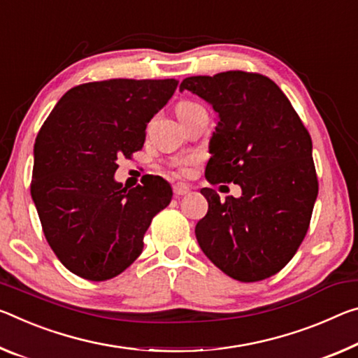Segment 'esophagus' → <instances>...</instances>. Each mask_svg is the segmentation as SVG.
<instances>
[{"instance_id": "esophagus-1", "label": "esophagus", "mask_w": 358, "mask_h": 358, "mask_svg": "<svg viewBox=\"0 0 358 358\" xmlns=\"http://www.w3.org/2000/svg\"><path fill=\"white\" fill-rule=\"evenodd\" d=\"M189 192V188L186 185H181V183H178V185H175L173 186V194H175V197H183V196H186Z\"/></svg>"}]
</instances>
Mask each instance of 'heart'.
<instances>
[{"label": "heart", "instance_id": "b5f03b06", "mask_svg": "<svg viewBox=\"0 0 358 358\" xmlns=\"http://www.w3.org/2000/svg\"><path fill=\"white\" fill-rule=\"evenodd\" d=\"M189 106H194V103H189V101H183V103H180L177 106V111H181V110H186V108ZM192 159H180V161L175 162V166H177L178 172L181 175H188L191 172V166H192Z\"/></svg>", "mask_w": 358, "mask_h": 358}]
</instances>
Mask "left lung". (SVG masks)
I'll return each instance as SVG.
<instances>
[{
  "mask_svg": "<svg viewBox=\"0 0 358 358\" xmlns=\"http://www.w3.org/2000/svg\"><path fill=\"white\" fill-rule=\"evenodd\" d=\"M218 113L206 167L208 183H234L220 201L202 188L207 215L196 224L206 257L224 274L258 282L287 266L309 229L319 194L312 140L290 100L268 76L224 71L183 79Z\"/></svg>",
  "mask_w": 358,
  "mask_h": 358,
  "instance_id": "obj_1",
  "label": "left lung"
}]
</instances>
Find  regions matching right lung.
Instances as JSON below:
<instances>
[{
    "label": "right lung",
    "mask_w": 358,
    "mask_h": 358,
    "mask_svg": "<svg viewBox=\"0 0 358 358\" xmlns=\"http://www.w3.org/2000/svg\"><path fill=\"white\" fill-rule=\"evenodd\" d=\"M177 79H108L73 87L35 141L31 197L60 263L101 282L126 271L143 250L151 220L172 201L152 177L127 189L117 159L143 148L146 126L172 97Z\"/></svg>",
    "instance_id": "1"
}]
</instances>
